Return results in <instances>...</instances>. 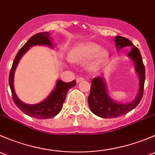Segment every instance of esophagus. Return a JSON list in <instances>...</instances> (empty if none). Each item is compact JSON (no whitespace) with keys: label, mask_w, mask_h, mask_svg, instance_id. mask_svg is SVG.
<instances>
[{"label":"esophagus","mask_w":155,"mask_h":155,"mask_svg":"<svg viewBox=\"0 0 155 155\" xmlns=\"http://www.w3.org/2000/svg\"><path fill=\"white\" fill-rule=\"evenodd\" d=\"M84 78H82V77H78V78H77V79H76V82L79 83V82H81V81H84Z\"/></svg>","instance_id":"obj_1"}]
</instances>
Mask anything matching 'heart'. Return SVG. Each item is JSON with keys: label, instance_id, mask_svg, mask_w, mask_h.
<instances>
[{"label": "heart", "instance_id": "1", "mask_svg": "<svg viewBox=\"0 0 155 155\" xmlns=\"http://www.w3.org/2000/svg\"><path fill=\"white\" fill-rule=\"evenodd\" d=\"M107 58V52L104 50H101V47L94 43L78 45L71 49L69 53L70 60L73 62H85L92 59L89 65L92 69H96Z\"/></svg>", "mask_w": 155, "mask_h": 155}]
</instances>
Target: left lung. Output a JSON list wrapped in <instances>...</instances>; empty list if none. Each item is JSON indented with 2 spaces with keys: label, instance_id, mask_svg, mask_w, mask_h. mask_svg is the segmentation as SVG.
<instances>
[{
  "label": "left lung",
  "instance_id": "1",
  "mask_svg": "<svg viewBox=\"0 0 155 155\" xmlns=\"http://www.w3.org/2000/svg\"><path fill=\"white\" fill-rule=\"evenodd\" d=\"M116 47L122 48L126 46H132V50L129 52L128 57L135 62V68L140 76V90L137 98L127 104H118L113 101L107 93L104 81L101 77L94 78L91 82L90 93L88 97V103L91 111L96 116L104 119H111L123 116L130 112L139 104L143 95L146 71L142 60L141 54L136 46L128 39L123 36H116Z\"/></svg>",
  "mask_w": 155,
  "mask_h": 155
}]
</instances>
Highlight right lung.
I'll return each mask as SVG.
<instances>
[{"instance_id":"right-lung-1","label":"right lung","mask_w":155,"mask_h":155,"mask_svg":"<svg viewBox=\"0 0 155 155\" xmlns=\"http://www.w3.org/2000/svg\"><path fill=\"white\" fill-rule=\"evenodd\" d=\"M50 38H49V33L48 32H41L31 36L28 39V42L22 46L21 48L18 51V54L15 56L9 76V84L14 103L26 115L30 117L39 119H51L57 116L62 110L63 102L65 101L68 91L69 90V89L72 88L76 85L75 80L68 83L63 82V81L58 80L55 89L49 95L48 98L41 103L35 105H29L23 103L17 97L14 91L13 77L14 72H15V68L18 65L19 60L31 46L36 45H44L52 47V43L51 42Z\"/></svg>"}]
</instances>
